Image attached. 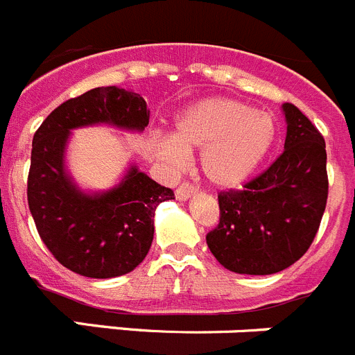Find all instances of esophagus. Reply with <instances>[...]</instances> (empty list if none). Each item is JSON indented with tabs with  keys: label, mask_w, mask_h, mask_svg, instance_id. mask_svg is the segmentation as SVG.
I'll list each match as a JSON object with an SVG mask.
<instances>
[{
	"label": "esophagus",
	"mask_w": 355,
	"mask_h": 355,
	"mask_svg": "<svg viewBox=\"0 0 355 355\" xmlns=\"http://www.w3.org/2000/svg\"><path fill=\"white\" fill-rule=\"evenodd\" d=\"M195 191H197V187H195V184H191L190 181H183V183L178 187V190H175V199L187 200V199H190Z\"/></svg>",
	"instance_id": "1"
}]
</instances>
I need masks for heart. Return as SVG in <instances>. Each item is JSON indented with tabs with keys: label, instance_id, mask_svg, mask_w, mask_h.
Returning a JSON list of instances; mask_svg holds the SVG:
<instances>
[{
	"label": "heart",
	"instance_id": "1",
	"mask_svg": "<svg viewBox=\"0 0 355 355\" xmlns=\"http://www.w3.org/2000/svg\"><path fill=\"white\" fill-rule=\"evenodd\" d=\"M275 118L234 98H209L175 121L174 139L156 141L162 160L180 167L200 151V171L218 188H237L262 165L276 141Z\"/></svg>",
	"mask_w": 355,
	"mask_h": 355
}]
</instances>
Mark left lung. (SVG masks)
I'll return each mask as SVG.
<instances>
[{"mask_svg":"<svg viewBox=\"0 0 355 355\" xmlns=\"http://www.w3.org/2000/svg\"><path fill=\"white\" fill-rule=\"evenodd\" d=\"M284 110V153L243 190L218 193L220 222L206 236L218 262L239 275H272L297 262L326 211V141L297 107Z\"/></svg>","mask_w":355,"mask_h":355,"instance_id":"left-lung-1","label":"left lung"}]
</instances>
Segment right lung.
<instances>
[{"mask_svg":"<svg viewBox=\"0 0 355 355\" xmlns=\"http://www.w3.org/2000/svg\"><path fill=\"white\" fill-rule=\"evenodd\" d=\"M95 123L144 130L149 123L146 100L107 86L52 110L35 132L28 206L42 241L61 266L87 278H114L133 271L146 259L156 206L174 199V191L135 167L107 193L77 190L64 174V146L71 128Z\"/></svg>","mask_w":355,"mask_h":355,"instance_id":"add662e5","label":"right lung"}]
</instances>
